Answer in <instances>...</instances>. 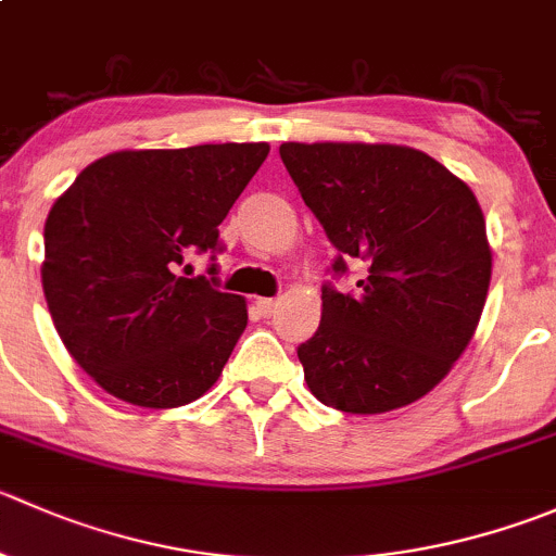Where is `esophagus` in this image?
I'll list each match as a JSON object with an SVG mask.
<instances>
[{"label": "esophagus", "mask_w": 556, "mask_h": 556, "mask_svg": "<svg viewBox=\"0 0 556 556\" xmlns=\"http://www.w3.org/2000/svg\"><path fill=\"white\" fill-rule=\"evenodd\" d=\"M277 306H279L277 299H257L255 301V309L261 317H271L274 312H277Z\"/></svg>", "instance_id": "esophagus-1"}]
</instances>
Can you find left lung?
Masks as SVG:
<instances>
[{"instance_id": "8db88e82", "label": "left lung", "mask_w": 556, "mask_h": 556, "mask_svg": "<svg viewBox=\"0 0 556 556\" xmlns=\"http://www.w3.org/2000/svg\"><path fill=\"white\" fill-rule=\"evenodd\" d=\"M282 163L339 250L366 263L358 293L323 288L304 380L328 407L377 415L427 396L470 344L492 282L486 219L470 187L396 143H282Z\"/></svg>"}]
</instances>
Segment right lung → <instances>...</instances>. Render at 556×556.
Returning <instances> with one entry per match:
<instances>
[{"mask_svg": "<svg viewBox=\"0 0 556 556\" xmlns=\"http://www.w3.org/2000/svg\"><path fill=\"white\" fill-rule=\"evenodd\" d=\"M268 157V143L127 149L86 165L46 219L42 293L64 348L111 396L201 399L247 328V301L179 277ZM217 268L212 266V274Z\"/></svg>", "mask_w": 556, "mask_h": 556, "instance_id": "obj_1", "label": "right lung"}]
</instances>
